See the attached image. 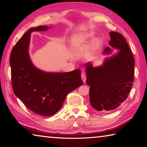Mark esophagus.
Returning <instances> with one entry per match:
<instances>
[{"instance_id": "esophagus-1", "label": "esophagus", "mask_w": 147, "mask_h": 147, "mask_svg": "<svg viewBox=\"0 0 147 147\" xmlns=\"http://www.w3.org/2000/svg\"><path fill=\"white\" fill-rule=\"evenodd\" d=\"M81 78H82V81L84 82V83H85L86 81V75L85 74V73H82Z\"/></svg>"}]
</instances>
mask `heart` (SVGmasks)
Masks as SVG:
<instances>
[{
    "label": "heart",
    "mask_w": 147,
    "mask_h": 147,
    "mask_svg": "<svg viewBox=\"0 0 147 147\" xmlns=\"http://www.w3.org/2000/svg\"><path fill=\"white\" fill-rule=\"evenodd\" d=\"M94 36V34L91 32H83L74 36L71 39L70 47L72 51H76L81 47L85 45ZM100 45V40L96 38L93 41L92 43L91 50L92 51H95L98 48Z\"/></svg>",
    "instance_id": "heart-1"
}]
</instances>
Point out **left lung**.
<instances>
[{
  "label": "left lung",
  "instance_id": "obj_1",
  "mask_svg": "<svg viewBox=\"0 0 147 147\" xmlns=\"http://www.w3.org/2000/svg\"><path fill=\"white\" fill-rule=\"evenodd\" d=\"M110 47L117 53L106 58L100 66L94 67L91 62L85 64L86 83L90 86L89 101L99 111L115 109L127 98L133 85L135 60L131 50L123 35L109 32ZM106 47L104 54L111 53Z\"/></svg>",
  "mask_w": 147,
  "mask_h": 147
}]
</instances>
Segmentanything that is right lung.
Here are the masks:
<instances>
[{
  "label": "right lung",
  "mask_w": 147,
  "mask_h": 147,
  "mask_svg": "<svg viewBox=\"0 0 147 147\" xmlns=\"http://www.w3.org/2000/svg\"><path fill=\"white\" fill-rule=\"evenodd\" d=\"M49 27L31 28L12 49L9 63L13 93L27 108L42 116H51L61 109L67 94L83 84L81 71L48 73L36 68L29 56L31 33Z\"/></svg>",
  "instance_id": "add662e5"
}]
</instances>
